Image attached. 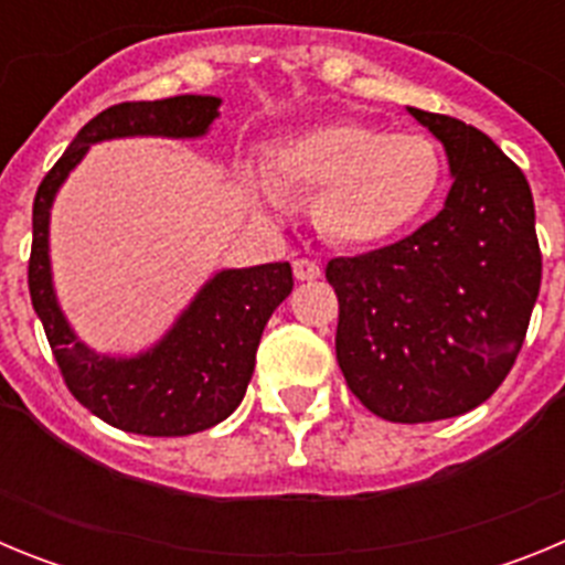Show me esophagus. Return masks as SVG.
<instances>
[{"label":"esophagus","instance_id":"1","mask_svg":"<svg viewBox=\"0 0 565 565\" xmlns=\"http://www.w3.org/2000/svg\"><path fill=\"white\" fill-rule=\"evenodd\" d=\"M319 274H322V268H319V263H313V259H306V257L294 259V277H297L299 282L319 279Z\"/></svg>","mask_w":565,"mask_h":565}]
</instances>
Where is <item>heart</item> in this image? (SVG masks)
<instances>
[{"mask_svg": "<svg viewBox=\"0 0 565 565\" xmlns=\"http://www.w3.org/2000/svg\"><path fill=\"white\" fill-rule=\"evenodd\" d=\"M274 178L252 192L279 206L288 189L313 198L319 232L342 246H376L427 212L441 186V152L422 132H391L364 121H331L274 147Z\"/></svg>", "mask_w": 565, "mask_h": 565, "instance_id": "heart-1", "label": "heart"}]
</instances>
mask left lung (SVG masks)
<instances>
[{"label":"left lung","instance_id":"left-lung-1","mask_svg":"<svg viewBox=\"0 0 565 565\" xmlns=\"http://www.w3.org/2000/svg\"><path fill=\"white\" fill-rule=\"evenodd\" d=\"M444 143L452 189L411 237L337 257V362L379 418L422 424L469 413L512 371L541 291L535 201L481 129L407 107Z\"/></svg>","mask_w":565,"mask_h":565}]
</instances>
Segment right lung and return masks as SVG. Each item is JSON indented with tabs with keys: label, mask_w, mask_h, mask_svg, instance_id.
<instances>
[{
	"label": "right lung",
	"mask_w": 565,
	"mask_h": 565,
	"mask_svg": "<svg viewBox=\"0 0 565 565\" xmlns=\"http://www.w3.org/2000/svg\"><path fill=\"white\" fill-rule=\"evenodd\" d=\"M217 107L221 98L214 96H174L104 109L44 174L33 201L30 302L64 384L93 416L138 436H192L237 411L252 382L263 328L294 288L291 266L266 263L217 271L161 342L138 356H102L73 333L58 308L50 274V206L93 143L132 135L201 138L221 115Z\"/></svg>",
	"instance_id": "1"
}]
</instances>
